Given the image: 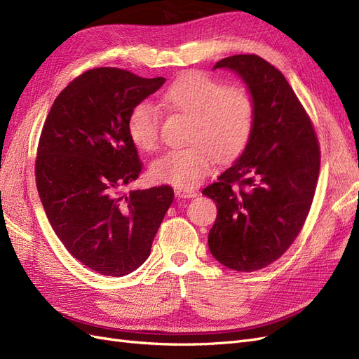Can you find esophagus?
I'll list each match as a JSON object with an SVG mask.
<instances>
[{
  "label": "esophagus",
  "mask_w": 359,
  "mask_h": 359,
  "mask_svg": "<svg viewBox=\"0 0 359 359\" xmlns=\"http://www.w3.org/2000/svg\"><path fill=\"white\" fill-rule=\"evenodd\" d=\"M175 194L178 198H184V199H189V198H196L198 196V191L194 189H177Z\"/></svg>",
  "instance_id": "esophagus-1"
}]
</instances>
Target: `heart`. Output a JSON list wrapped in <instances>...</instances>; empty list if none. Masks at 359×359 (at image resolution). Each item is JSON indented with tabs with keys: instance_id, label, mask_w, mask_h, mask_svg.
Masks as SVG:
<instances>
[{
	"instance_id": "obj_1",
	"label": "heart",
	"mask_w": 359,
	"mask_h": 359,
	"mask_svg": "<svg viewBox=\"0 0 359 359\" xmlns=\"http://www.w3.org/2000/svg\"><path fill=\"white\" fill-rule=\"evenodd\" d=\"M160 102L169 111L189 116L186 148L169 149L149 166L151 177L180 189L199 184L220 161L233 158L252 137L256 106L243 86H226L203 73H187L161 93ZM161 115L148 102L137 103L128 114L127 130L132 142L153 151L160 142Z\"/></svg>"
}]
</instances>
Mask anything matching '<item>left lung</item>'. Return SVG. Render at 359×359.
<instances>
[{"label": "left lung", "mask_w": 359, "mask_h": 359, "mask_svg": "<svg viewBox=\"0 0 359 359\" xmlns=\"http://www.w3.org/2000/svg\"><path fill=\"white\" fill-rule=\"evenodd\" d=\"M247 83L255 128L241 157L202 194L217 203L211 255L233 271L262 269L286 253L306 222L318 186L320 147L311 119L278 69L257 55H233Z\"/></svg>", "instance_id": "8db88e82"}]
</instances>
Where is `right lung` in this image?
Returning <instances> with one entry per match:
<instances>
[{
	"mask_svg": "<svg viewBox=\"0 0 359 359\" xmlns=\"http://www.w3.org/2000/svg\"><path fill=\"white\" fill-rule=\"evenodd\" d=\"M165 81L88 70L58 94L41 130L36 184L48 220L69 253L103 276L145 262L173 201L169 186L123 193L142 172L128 114Z\"/></svg>",
	"mask_w": 359,
	"mask_h": 359,
	"instance_id": "right-lung-1",
	"label": "right lung"
}]
</instances>
